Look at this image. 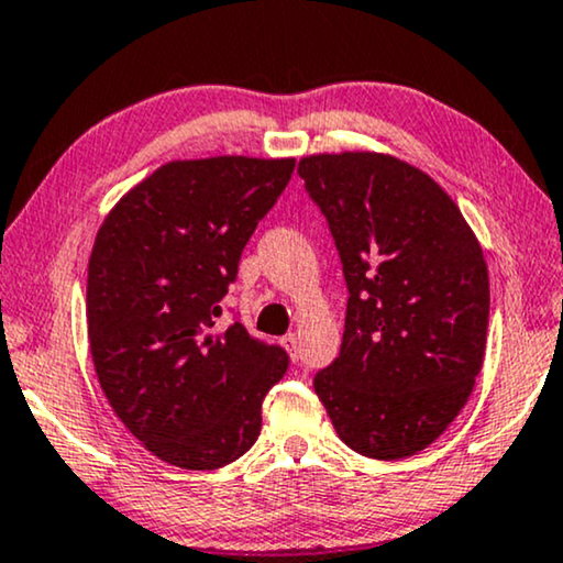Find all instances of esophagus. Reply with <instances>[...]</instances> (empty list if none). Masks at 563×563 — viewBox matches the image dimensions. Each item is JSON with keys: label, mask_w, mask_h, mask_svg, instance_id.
I'll use <instances>...</instances> for the list:
<instances>
[{"label": "esophagus", "mask_w": 563, "mask_h": 563, "mask_svg": "<svg viewBox=\"0 0 563 563\" xmlns=\"http://www.w3.org/2000/svg\"><path fill=\"white\" fill-rule=\"evenodd\" d=\"M282 346H284V349H287V352H289V356H291V360H297V349H299V335H297V333H287V335H284V339H282Z\"/></svg>", "instance_id": "34e87169"}]
</instances>
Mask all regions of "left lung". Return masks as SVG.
I'll return each instance as SVG.
<instances>
[{
	"label": "left lung",
	"instance_id": "8db88e82",
	"mask_svg": "<svg viewBox=\"0 0 563 563\" xmlns=\"http://www.w3.org/2000/svg\"><path fill=\"white\" fill-rule=\"evenodd\" d=\"M349 287L341 352L312 385L364 457L416 455L468 404L486 352L488 268L437 180L383 152L299 159Z\"/></svg>",
	"mask_w": 563,
	"mask_h": 563
}]
</instances>
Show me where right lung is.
I'll return each instance as SVG.
<instances>
[{
  "label": "right lung",
  "instance_id": "1",
  "mask_svg": "<svg viewBox=\"0 0 563 563\" xmlns=\"http://www.w3.org/2000/svg\"><path fill=\"white\" fill-rule=\"evenodd\" d=\"M295 157L173 159L111 209L87 266V339L100 388L165 463L214 471L261 434L287 372L282 346L217 323L240 255Z\"/></svg>",
  "mask_w": 563,
  "mask_h": 563
}]
</instances>
